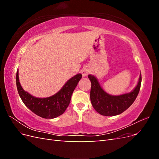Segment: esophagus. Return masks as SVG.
Masks as SVG:
<instances>
[{"label":"esophagus","instance_id":"34e87169","mask_svg":"<svg viewBox=\"0 0 159 159\" xmlns=\"http://www.w3.org/2000/svg\"><path fill=\"white\" fill-rule=\"evenodd\" d=\"M81 72H82L83 76H86V75H88L89 72V70L88 68H84V69H83V70H82V71H81Z\"/></svg>","mask_w":159,"mask_h":159}]
</instances>
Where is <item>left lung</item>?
Listing matches in <instances>:
<instances>
[{"instance_id":"8db88e82","label":"left lung","mask_w":159,"mask_h":159,"mask_svg":"<svg viewBox=\"0 0 159 159\" xmlns=\"http://www.w3.org/2000/svg\"><path fill=\"white\" fill-rule=\"evenodd\" d=\"M88 78L91 83V104L96 111L104 116H115L127 109L136 99L141 84V74L137 86L131 92L120 95H111L102 88L94 75H88Z\"/></svg>"}]
</instances>
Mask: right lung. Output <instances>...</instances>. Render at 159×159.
Returning <instances> with one entry per match:
<instances>
[{
	"label": "right lung",
	"instance_id": "obj_1",
	"mask_svg": "<svg viewBox=\"0 0 159 159\" xmlns=\"http://www.w3.org/2000/svg\"><path fill=\"white\" fill-rule=\"evenodd\" d=\"M82 75L78 74L72 77L64 84L58 92L46 98L34 97L22 88L16 71V87L19 95L26 106L42 118L53 119L63 114L70 103L71 95L81 80Z\"/></svg>",
	"mask_w": 159,
	"mask_h": 159
}]
</instances>
